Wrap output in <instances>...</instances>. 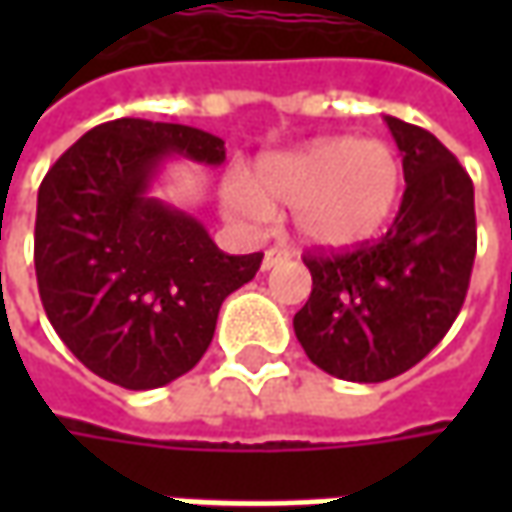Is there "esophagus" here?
I'll use <instances>...</instances> for the list:
<instances>
[{
    "instance_id": "1",
    "label": "esophagus",
    "mask_w": 512,
    "mask_h": 512,
    "mask_svg": "<svg viewBox=\"0 0 512 512\" xmlns=\"http://www.w3.org/2000/svg\"><path fill=\"white\" fill-rule=\"evenodd\" d=\"M282 262H287V250L270 247V250H265V256H262V270H270V267L282 265Z\"/></svg>"
}]
</instances>
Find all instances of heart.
I'll list each match as a JSON object with an SVG mask.
<instances>
[{"instance_id":"obj_1","label":"heart","mask_w":512,"mask_h":512,"mask_svg":"<svg viewBox=\"0 0 512 512\" xmlns=\"http://www.w3.org/2000/svg\"><path fill=\"white\" fill-rule=\"evenodd\" d=\"M404 168L382 139L325 136L302 148L267 153L253 179L230 173L222 207L242 225H265L273 210H293L296 236L307 247L350 250L376 239L396 216Z\"/></svg>"}]
</instances>
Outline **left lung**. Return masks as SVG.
<instances>
[{
  "label": "left lung",
  "mask_w": 512,
  "mask_h": 512,
  "mask_svg": "<svg viewBox=\"0 0 512 512\" xmlns=\"http://www.w3.org/2000/svg\"><path fill=\"white\" fill-rule=\"evenodd\" d=\"M402 150L404 196L379 242L307 253V305L293 316L307 359L344 382H387L442 342L476 259L473 182L430 130L384 116Z\"/></svg>",
  "instance_id": "1"
}]
</instances>
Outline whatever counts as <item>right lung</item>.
<instances>
[{
	"mask_svg": "<svg viewBox=\"0 0 512 512\" xmlns=\"http://www.w3.org/2000/svg\"><path fill=\"white\" fill-rule=\"evenodd\" d=\"M170 156L219 168L225 142L170 122H105L56 159L36 199L50 325L88 370L128 390L196 367L222 302L262 265V253H222L199 219L150 196Z\"/></svg>",
	"mask_w": 512,
	"mask_h": 512,
	"instance_id": "obj_1",
	"label": "right lung"
}]
</instances>
